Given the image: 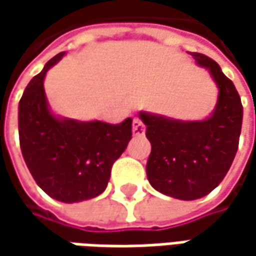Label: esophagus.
<instances>
[{"label":"esophagus","mask_w":256,"mask_h":256,"mask_svg":"<svg viewBox=\"0 0 256 256\" xmlns=\"http://www.w3.org/2000/svg\"><path fill=\"white\" fill-rule=\"evenodd\" d=\"M144 132H145V125L140 118H135L132 121V134L135 136H140V135H144Z\"/></svg>","instance_id":"esophagus-1"}]
</instances>
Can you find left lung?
Returning a JSON list of instances; mask_svg holds the SVG:
<instances>
[{"mask_svg":"<svg viewBox=\"0 0 256 256\" xmlns=\"http://www.w3.org/2000/svg\"><path fill=\"white\" fill-rule=\"evenodd\" d=\"M205 68L218 88L211 115L202 120H176L140 111L151 142L146 176L164 195L182 201L198 200L214 191L231 168L241 135V98L220 65L206 55L188 52Z\"/></svg>","mask_w":256,"mask_h":256,"instance_id":"obj_1","label":"left lung"}]
</instances>
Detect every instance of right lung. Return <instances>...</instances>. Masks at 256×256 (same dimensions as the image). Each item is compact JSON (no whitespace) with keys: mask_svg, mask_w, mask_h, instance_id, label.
<instances>
[{"mask_svg":"<svg viewBox=\"0 0 256 256\" xmlns=\"http://www.w3.org/2000/svg\"><path fill=\"white\" fill-rule=\"evenodd\" d=\"M64 55L51 58L26 85L18 105V132L24 161L38 186L56 201L74 204L105 191L112 164L132 138V118L110 125L56 115L46 100L44 80Z\"/></svg>","mask_w":256,"mask_h":256,"instance_id":"right-lung-1","label":"right lung"}]
</instances>
